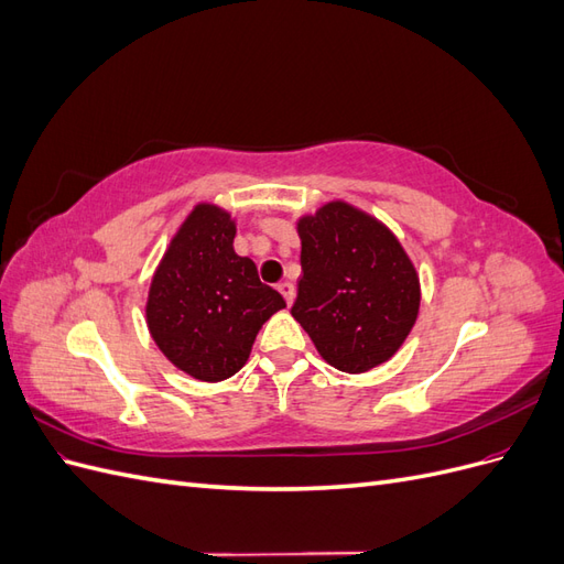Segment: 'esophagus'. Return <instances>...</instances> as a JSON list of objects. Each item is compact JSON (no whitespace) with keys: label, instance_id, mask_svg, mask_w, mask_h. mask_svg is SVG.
<instances>
[{"label":"esophagus","instance_id":"1","mask_svg":"<svg viewBox=\"0 0 564 564\" xmlns=\"http://www.w3.org/2000/svg\"><path fill=\"white\" fill-rule=\"evenodd\" d=\"M278 292L284 296L286 305L294 303V284H292V282H280V284H278Z\"/></svg>","mask_w":564,"mask_h":564}]
</instances>
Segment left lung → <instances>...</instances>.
Returning <instances> with one entry per match:
<instances>
[{"label":"left lung","mask_w":564,"mask_h":564,"mask_svg":"<svg viewBox=\"0 0 564 564\" xmlns=\"http://www.w3.org/2000/svg\"><path fill=\"white\" fill-rule=\"evenodd\" d=\"M299 296L292 315L332 367L362 373L388 362L412 332L421 284L400 240L348 202H327L296 224Z\"/></svg>","instance_id":"left-lung-1"}]
</instances>
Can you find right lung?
I'll list each match as a JSON object with an SVG mask.
<instances>
[{
  "label": "right lung",
  "mask_w": 564,
  "mask_h": 564,
  "mask_svg": "<svg viewBox=\"0 0 564 564\" xmlns=\"http://www.w3.org/2000/svg\"><path fill=\"white\" fill-rule=\"evenodd\" d=\"M235 232L226 209L197 204L169 242L145 303L150 336L166 360L207 383L240 371L263 322L286 305L256 263L235 253Z\"/></svg>",
  "instance_id": "add662e5"
}]
</instances>
